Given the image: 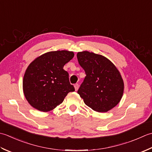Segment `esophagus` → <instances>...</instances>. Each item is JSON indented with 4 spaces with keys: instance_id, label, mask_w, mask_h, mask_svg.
<instances>
[{
    "instance_id": "obj_1",
    "label": "esophagus",
    "mask_w": 152,
    "mask_h": 152,
    "mask_svg": "<svg viewBox=\"0 0 152 152\" xmlns=\"http://www.w3.org/2000/svg\"><path fill=\"white\" fill-rule=\"evenodd\" d=\"M74 87H75V91H77V90H78L79 87V84H77V83H76V84L74 85Z\"/></svg>"
}]
</instances>
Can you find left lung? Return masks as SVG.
<instances>
[{"mask_svg":"<svg viewBox=\"0 0 152 152\" xmlns=\"http://www.w3.org/2000/svg\"><path fill=\"white\" fill-rule=\"evenodd\" d=\"M86 77L77 91L85 104L98 112H107L119 104L124 83L117 67L106 57L83 51L77 54Z\"/></svg>","mask_w":152,"mask_h":152,"instance_id":"8db88e82","label":"left lung"}]
</instances>
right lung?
Returning a JSON list of instances; mask_svg holds the SVG:
<instances>
[{"instance_id":"1","label":"right lung","mask_w":152,"mask_h":152,"mask_svg":"<svg viewBox=\"0 0 152 152\" xmlns=\"http://www.w3.org/2000/svg\"><path fill=\"white\" fill-rule=\"evenodd\" d=\"M74 56L73 52H48L35 59L24 74L23 90L26 100L35 109L50 111L63 102L69 92L75 91L70 84L64 65Z\"/></svg>"}]
</instances>
